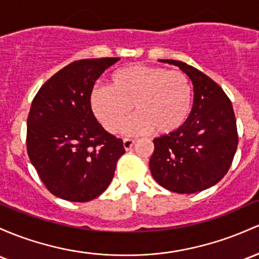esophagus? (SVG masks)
Returning a JSON list of instances; mask_svg holds the SVG:
<instances>
[{
  "instance_id": "34e87169",
  "label": "esophagus",
  "mask_w": 259,
  "mask_h": 259,
  "mask_svg": "<svg viewBox=\"0 0 259 259\" xmlns=\"http://www.w3.org/2000/svg\"><path fill=\"white\" fill-rule=\"evenodd\" d=\"M134 144H135V140H133V139H124V140H123L124 149L126 150V151L132 150L133 146H134Z\"/></svg>"
}]
</instances>
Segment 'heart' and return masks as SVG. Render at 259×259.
Segmentation results:
<instances>
[{"mask_svg":"<svg viewBox=\"0 0 259 259\" xmlns=\"http://www.w3.org/2000/svg\"><path fill=\"white\" fill-rule=\"evenodd\" d=\"M192 96L184 72L139 64L113 72L109 86L96 84L90 92V106L110 133L119 129L133 106L136 115L123 126L125 134L141 135L155 130L158 135H172L186 124Z\"/></svg>","mask_w":259,"mask_h":259,"instance_id":"b5f03b06","label":"heart"}]
</instances>
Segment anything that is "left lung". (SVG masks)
<instances>
[{"mask_svg":"<svg viewBox=\"0 0 259 259\" xmlns=\"http://www.w3.org/2000/svg\"><path fill=\"white\" fill-rule=\"evenodd\" d=\"M190 78L194 101L181 130L153 140L150 158L152 177L163 188L181 194L201 192L224 178L237 149L238 135L231 101L205 73L177 60Z\"/></svg>","mask_w":259,"mask_h":259,"instance_id":"left-lung-1","label":"left lung"}]
</instances>
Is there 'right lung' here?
Segmentation results:
<instances>
[{
    "instance_id": "1",
    "label": "right lung",
    "mask_w": 259,
    "mask_h": 259,
    "mask_svg": "<svg viewBox=\"0 0 259 259\" xmlns=\"http://www.w3.org/2000/svg\"><path fill=\"white\" fill-rule=\"evenodd\" d=\"M119 58L84 59L42 84L27 120V151L44 186L56 197L90 201L101 195L125 152L123 140L98 123L90 92Z\"/></svg>"
}]
</instances>
